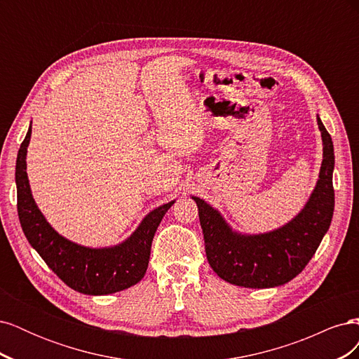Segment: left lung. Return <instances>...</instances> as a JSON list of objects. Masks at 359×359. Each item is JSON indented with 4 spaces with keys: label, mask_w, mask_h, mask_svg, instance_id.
Returning <instances> with one entry per match:
<instances>
[{
    "label": "left lung",
    "mask_w": 359,
    "mask_h": 359,
    "mask_svg": "<svg viewBox=\"0 0 359 359\" xmlns=\"http://www.w3.org/2000/svg\"><path fill=\"white\" fill-rule=\"evenodd\" d=\"M323 140V160L316 189L304 210L280 229L262 235H240L222 219L219 211L199 198V220L206 259L217 276L244 287L285 285L310 262L330 229L334 214V147L318 116Z\"/></svg>",
    "instance_id": "left-lung-1"
}]
</instances>
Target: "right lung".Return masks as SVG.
Masks as SVG:
<instances>
[{"label": "right lung", "mask_w": 359, "mask_h": 359, "mask_svg": "<svg viewBox=\"0 0 359 359\" xmlns=\"http://www.w3.org/2000/svg\"><path fill=\"white\" fill-rule=\"evenodd\" d=\"M29 137L31 127L16 160L18 215L28 243L64 283L86 295H107L139 283L147 273L154 233L173 201L151 211L135 233L116 247L74 244L52 229L32 199L25 170Z\"/></svg>", "instance_id": "add662e5"}]
</instances>
